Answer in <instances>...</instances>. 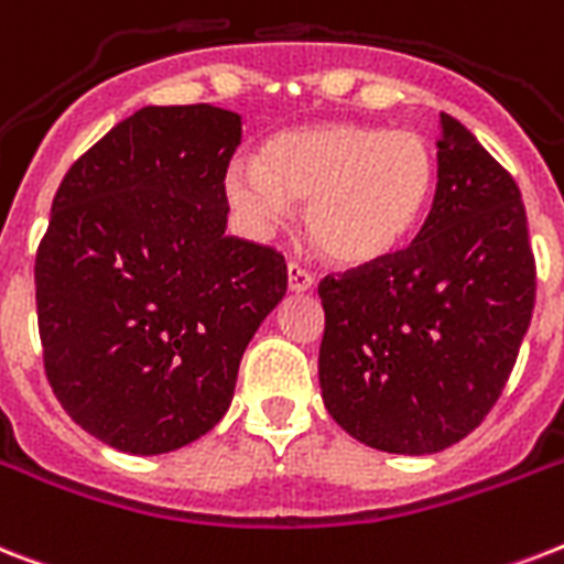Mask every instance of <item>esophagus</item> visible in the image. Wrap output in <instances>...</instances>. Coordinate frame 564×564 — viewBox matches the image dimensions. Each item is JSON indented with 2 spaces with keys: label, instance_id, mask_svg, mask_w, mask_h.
Here are the masks:
<instances>
[{
  "label": "esophagus",
  "instance_id": "esophagus-1",
  "mask_svg": "<svg viewBox=\"0 0 564 564\" xmlns=\"http://www.w3.org/2000/svg\"><path fill=\"white\" fill-rule=\"evenodd\" d=\"M290 290L292 292H306V290H313V274L306 272L301 263H290Z\"/></svg>",
  "mask_w": 564,
  "mask_h": 564
}]
</instances>
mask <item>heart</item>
<instances>
[{
    "mask_svg": "<svg viewBox=\"0 0 564 564\" xmlns=\"http://www.w3.org/2000/svg\"><path fill=\"white\" fill-rule=\"evenodd\" d=\"M434 182L437 153L420 132L333 121L274 135L258 164H228L226 194L258 235L281 226L286 205H306L315 251L333 267L361 269L409 240Z\"/></svg>",
    "mask_w": 564,
    "mask_h": 564,
    "instance_id": "obj_1",
    "label": "heart"
}]
</instances>
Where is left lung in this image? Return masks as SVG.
Instances as JSON below:
<instances>
[{"label": "left lung", "instance_id": "8db88e82", "mask_svg": "<svg viewBox=\"0 0 564 564\" xmlns=\"http://www.w3.org/2000/svg\"><path fill=\"white\" fill-rule=\"evenodd\" d=\"M318 382L365 446L432 455L464 441L505 391L535 304L516 178L441 116L437 191L409 249L318 283Z\"/></svg>", "mask_w": 564, "mask_h": 564}]
</instances>
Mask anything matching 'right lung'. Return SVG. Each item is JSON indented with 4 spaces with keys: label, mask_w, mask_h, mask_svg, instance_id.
Returning a JSON list of instances; mask_svg holds the SVG:
<instances>
[{
    "label": "right lung",
    "mask_w": 564,
    "mask_h": 564,
    "mask_svg": "<svg viewBox=\"0 0 564 564\" xmlns=\"http://www.w3.org/2000/svg\"><path fill=\"white\" fill-rule=\"evenodd\" d=\"M237 112L144 107L59 182L36 249L45 377L80 429L130 455L199 441L286 295L281 251L226 235Z\"/></svg>",
    "instance_id": "add662e5"
}]
</instances>
